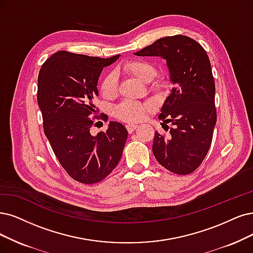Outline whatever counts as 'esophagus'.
Wrapping results in <instances>:
<instances>
[{
    "label": "esophagus",
    "mask_w": 253,
    "mask_h": 253,
    "mask_svg": "<svg viewBox=\"0 0 253 253\" xmlns=\"http://www.w3.org/2000/svg\"><path fill=\"white\" fill-rule=\"evenodd\" d=\"M126 128L128 130V132L131 133L137 128V125H135V124H128V125H126Z\"/></svg>",
    "instance_id": "esophagus-1"
}]
</instances>
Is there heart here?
<instances>
[{
  "label": "heart",
  "mask_w": 253,
  "mask_h": 253,
  "mask_svg": "<svg viewBox=\"0 0 253 253\" xmlns=\"http://www.w3.org/2000/svg\"><path fill=\"white\" fill-rule=\"evenodd\" d=\"M122 70L144 83L152 81L157 73L155 65L144 59L127 60L122 65ZM168 86H169V81L166 78H160L151 84L150 90L158 93L165 90ZM100 90L102 95L106 98L116 96L118 91V78L115 73L106 75L101 83ZM149 112H150V107L148 104L128 100L121 102L114 108V115L124 122H138L143 120Z\"/></svg>",
  "instance_id": "b5f03b06"
}]
</instances>
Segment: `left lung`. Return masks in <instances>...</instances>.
I'll list each match as a JSON object with an SVG mask.
<instances>
[{
    "label": "left lung",
    "instance_id": "8db88e82",
    "mask_svg": "<svg viewBox=\"0 0 253 253\" xmlns=\"http://www.w3.org/2000/svg\"><path fill=\"white\" fill-rule=\"evenodd\" d=\"M134 54L160 56L167 61L175 86L165 100L158 119L169 134L156 131L152 151L167 170L190 174L207 156L217 122L216 87L209 56L200 43L184 35L163 37Z\"/></svg>",
    "mask_w": 253,
    "mask_h": 253
}]
</instances>
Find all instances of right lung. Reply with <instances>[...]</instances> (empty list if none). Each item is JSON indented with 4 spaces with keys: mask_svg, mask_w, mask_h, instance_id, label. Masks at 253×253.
Instances as JSON below:
<instances>
[{
    "mask_svg": "<svg viewBox=\"0 0 253 253\" xmlns=\"http://www.w3.org/2000/svg\"><path fill=\"white\" fill-rule=\"evenodd\" d=\"M110 58L58 51L42 65L37 79V102L43 120V131L60 165L73 179L91 184L104 178L119 164L128 136L119 122H109L105 132L92 135L97 120L93 101L99 96L98 80ZM100 122V121H99Z\"/></svg>",
    "mask_w": 253,
    "mask_h": 253,
    "instance_id": "obj_1",
    "label": "right lung"
}]
</instances>
